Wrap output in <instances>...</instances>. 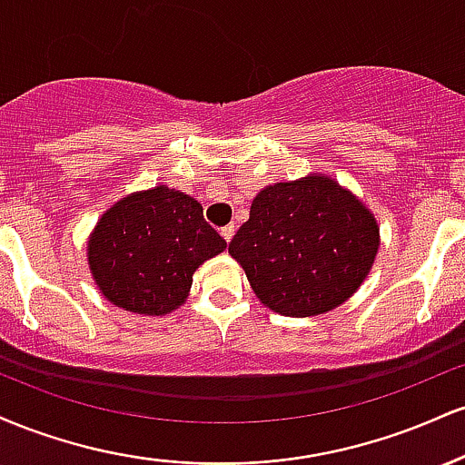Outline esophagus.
<instances>
[{"label": "esophagus", "instance_id": "34e87169", "mask_svg": "<svg viewBox=\"0 0 465 465\" xmlns=\"http://www.w3.org/2000/svg\"><path fill=\"white\" fill-rule=\"evenodd\" d=\"M233 232H236V229H233V225H227V227H223V229H221V236L225 238L227 242H229V240L233 238Z\"/></svg>", "mask_w": 465, "mask_h": 465}]
</instances>
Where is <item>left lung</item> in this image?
<instances>
[{"instance_id":"left-lung-1","label":"left lung","mask_w":465,"mask_h":465,"mask_svg":"<svg viewBox=\"0 0 465 465\" xmlns=\"http://www.w3.org/2000/svg\"><path fill=\"white\" fill-rule=\"evenodd\" d=\"M378 251V225L336 181L269 185L229 242L260 302L286 317L332 311L356 292Z\"/></svg>"}]
</instances>
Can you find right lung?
<instances>
[{"instance_id":"1","label":"right lung","mask_w":465,"mask_h":465,"mask_svg":"<svg viewBox=\"0 0 465 465\" xmlns=\"http://www.w3.org/2000/svg\"><path fill=\"white\" fill-rule=\"evenodd\" d=\"M227 247L199 201L163 185L106 210L89 240V269L103 295L137 314H165L188 297L192 275Z\"/></svg>"}]
</instances>
